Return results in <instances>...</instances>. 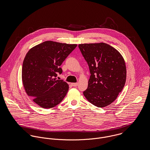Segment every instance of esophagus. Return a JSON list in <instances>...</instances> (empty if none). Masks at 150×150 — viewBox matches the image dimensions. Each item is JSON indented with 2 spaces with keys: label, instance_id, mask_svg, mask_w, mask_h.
I'll list each match as a JSON object with an SVG mask.
<instances>
[{
  "label": "esophagus",
  "instance_id": "obj_1",
  "mask_svg": "<svg viewBox=\"0 0 150 150\" xmlns=\"http://www.w3.org/2000/svg\"><path fill=\"white\" fill-rule=\"evenodd\" d=\"M78 85V83H71V86H77Z\"/></svg>",
  "mask_w": 150,
  "mask_h": 150
}]
</instances>
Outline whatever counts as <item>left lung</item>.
Here are the masks:
<instances>
[{"mask_svg": "<svg viewBox=\"0 0 150 150\" xmlns=\"http://www.w3.org/2000/svg\"><path fill=\"white\" fill-rule=\"evenodd\" d=\"M79 47L91 74L84 95L94 106L106 107L117 99L125 86L124 59L117 50L106 43L81 44Z\"/></svg>", "mask_w": 150, "mask_h": 150, "instance_id": "1", "label": "left lung"}]
</instances>
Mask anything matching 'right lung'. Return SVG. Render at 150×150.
<instances>
[{"label": "right lung", "instance_id": "add662e5", "mask_svg": "<svg viewBox=\"0 0 150 150\" xmlns=\"http://www.w3.org/2000/svg\"><path fill=\"white\" fill-rule=\"evenodd\" d=\"M77 45L46 41L26 54L22 64V83L27 95L39 106L52 108L65 97L69 85L56 78L62 73L60 66Z\"/></svg>", "mask_w": 150, "mask_h": 150}]
</instances>
